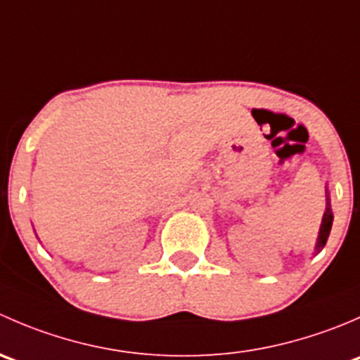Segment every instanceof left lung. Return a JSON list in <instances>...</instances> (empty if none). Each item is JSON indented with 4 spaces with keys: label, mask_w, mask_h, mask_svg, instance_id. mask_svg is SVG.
Here are the masks:
<instances>
[{
    "label": "left lung",
    "mask_w": 360,
    "mask_h": 360,
    "mask_svg": "<svg viewBox=\"0 0 360 360\" xmlns=\"http://www.w3.org/2000/svg\"><path fill=\"white\" fill-rule=\"evenodd\" d=\"M333 219H335V216H333L331 198H329V191H328V188H326V210H324V216H322L321 228H319L317 242H315V254H319L322 249H324L326 242H328V238H329V233H331Z\"/></svg>",
    "instance_id": "left-lung-1"
}]
</instances>
